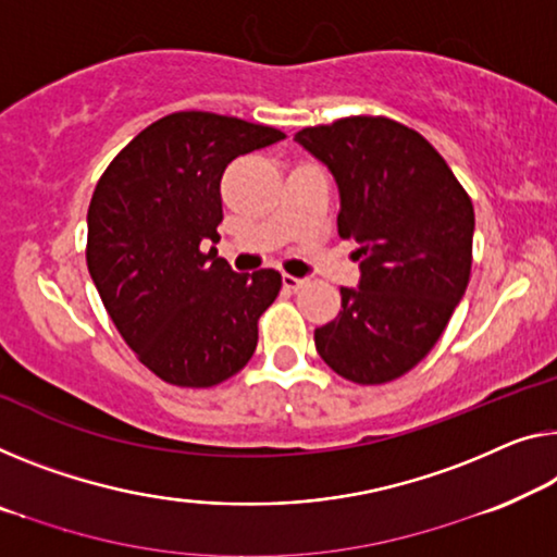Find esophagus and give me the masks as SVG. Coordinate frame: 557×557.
Returning <instances> with one entry per match:
<instances>
[{"label":"esophagus","mask_w":557,"mask_h":557,"mask_svg":"<svg viewBox=\"0 0 557 557\" xmlns=\"http://www.w3.org/2000/svg\"><path fill=\"white\" fill-rule=\"evenodd\" d=\"M284 288H288V290H301L308 281L306 278H298V276H288V273H284Z\"/></svg>","instance_id":"34e87169"}]
</instances>
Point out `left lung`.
<instances>
[{
    "instance_id": "8db88e82",
    "label": "left lung",
    "mask_w": 557,
    "mask_h": 557,
    "mask_svg": "<svg viewBox=\"0 0 557 557\" xmlns=\"http://www.w3.org/2000/svg\"><path fill=\"white\" fill-rule=\"evenodd\" d=\"M294 141L331 171L338 234L358 244L361 271L315 350L348 381L388 383L423 361L466 294L473 203L441 153L391 119H341Z\"/></svg>"
}]
</instances>
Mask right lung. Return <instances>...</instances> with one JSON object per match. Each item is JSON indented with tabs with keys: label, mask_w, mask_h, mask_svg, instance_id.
Segmentation results:
<instances>
[{
	"label": "right lung",
	"mask_w": 557,
	"mask_h": 557,
	"mask_svg": "<svg viewBox=\"0 0 557 557\" xmlns=\"http://www.w3.org/2000/svg\"><path fill=\"white\" fill-rule=\"evenodd\" d=\"M281 139L271 126L178 111L134 136L94 189L91 281L126 344L166 383L216 386L253 356L281 273H236L219 259L221 174Z\"/></svg>",
	"instance_id": "1"
}]
</instances>
